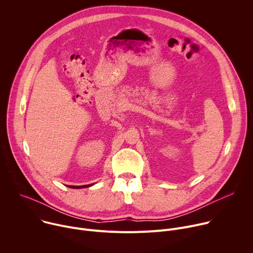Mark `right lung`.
I'll return each mask as SVG.
<instances>
[{
  "label": "right lung",
  "mask_w": 253,
  "mask_h": 253,
  "mask_svg": "<svg viewBox=\"0 0 253 253\" xmlns=\"http://www.w3.org/2000/svg\"><path fill=\"white\" fill-rule=\"evenodd\" d=\"M92 185H94V183H93V184H88V185H81V186H74V185H69L68 187H70V188H73V189H80V188H87V187H91Z\"/></svg>",
  "instance_id": "add662e5"
}]
</instances>
